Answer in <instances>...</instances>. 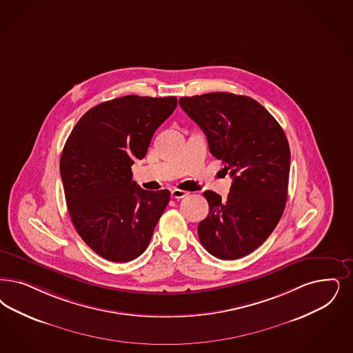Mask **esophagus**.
Returning <instances> with one entry per match:
<instances>
[{
    "mask_svg": "<svg viewBox=\"0 0 353 353\" xmlns=\"http://www.w3.org/2000/svg\"><path fill=\"white\" fill-rule=\"evenodd\" d=\"M188 194H189L188 192L181 190V189H173V190L170 192V195H172L173 199H181V198H185Z\"/></svg>",
    "mask_w": 353,
    "mask_h": 353,
    "instance_id": "esophagus-1",
    "label": "esophagus"
}]
</instances>
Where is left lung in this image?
<instances>
[{"label":"left lung","mask_w":353,"mask_h":353,"mask_svg":"<svg viewBox=\"0 0 353 353\" xmlns=\"http://www.w3.org/2000/svg\"><path fill=\"white\" fill-rule=\"evenodd\" d=\"M179 103L232 177L227 199L211 190L203 193L210 212L198 224L199 241L219 259L248 256L266 241L285 207L291 165L287 137L252 97L211 92Z\"/></svg>","instance_id":"obj_1"}]
</instances>
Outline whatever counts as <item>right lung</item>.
Masks as SVG:
<instances>
[{"instance_id": "obj_1", "label": "right lung", "mask_w": 353, "mask_h": 353, "mask_svg": "<svg viewBox=\"0 0 353 353\" xmlns=\"http://www.w3.org/2000/svg\"><path fill=\"white\" fill-rule=\"evenodd\" d=\"M176 107L174 97L104 101L85 112L63 146L60 172L74 227L108 261L141 256L170 202L167 189H141L132 165L146 157L155 130Z\"/></svg>"}]
</instances>
